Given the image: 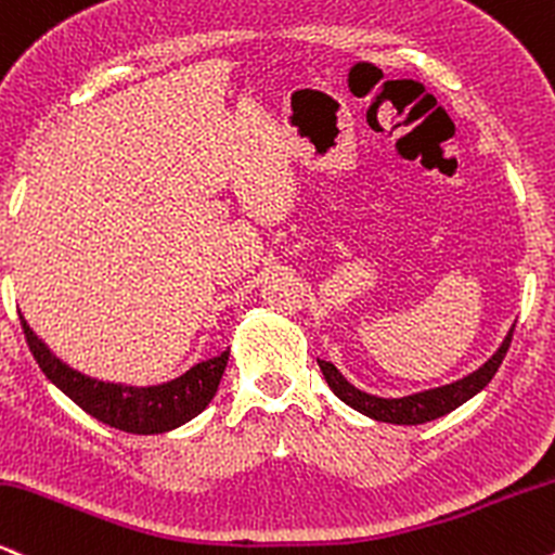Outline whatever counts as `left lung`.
Returning a JSON list of instances; mask_svg holds the SVG:
<instances>
[{
    "instance_id": "1",
    "label": "left lung",
    "mask_w": 555,
    "mask_h": 555,
    "mask_svg": "<svg viewBox=\"0 0 555 555\" xmlns=\"http://www.w3.org/2000/svg\"><path fill=\"white\" fill-rule=\"evenodd\" d=\"M512 332L504 337V343L499 345V350L493 353L480 369H475L473 374L462 376L457 382L441 384V387L434 389H421V392L413 395H402V397H379L358 389L356 384H350L343 376V371L330 361H319V369H322L324 379H327L330 389L335 392L345 405H350L358 413L369 415V418L382 421V423H395V426H421V423L436 421L441 415L452 413L457 410L462 402L473 400L475 395L483 392L488 387V382L496 376V371L504 361L506 350L512 345Z\"/></svg>"
}]
</instances>
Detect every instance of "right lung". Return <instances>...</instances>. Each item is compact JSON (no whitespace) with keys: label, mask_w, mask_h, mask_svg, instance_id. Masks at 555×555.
Segmentation results:
<instances>
[{"label":"right lung","mask_w":555,"mask_h":555,"mask_svg":"<svg viewBox=\"0 0 555 555\" xmlns=\"http://www.w3.org/2000/svg\"><path fill=\"white\" fill-rule=\"evenodd\" d=\"M20 324H23L25 340H28L30 353L46 379L95 421L119 428V431L142 436L173 431V428L197 418L218 392V384L228 366V353H231V350H223L220 356L194 363L176 379L137 387V384L124 382H103L72 369L33 332L23 314H20Z\"/></svg>","instance_id":"right-lung-1"}]
</instances>
